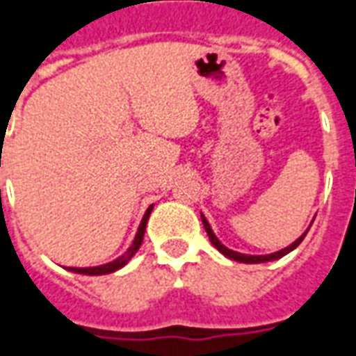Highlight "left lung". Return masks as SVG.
Here are the masks:
<instances>
[{
    "label": "left lung",
    "mask_w": 356,
    "mask_h": 356,
    "mask_svg": "<svg viewBox=\"0 0 356 356\" xmlns=\"http://www.w3.org/2000/svg\"><path fill=\"white\" fill-rule=\"evenodd\" d=\"M202 223H204V229H206V232H208L209 236V242L213 244V246L221 252L223 255H227V257H231V259H234V261H240V263H265V261H273V259H278V257H282V255L290 254L293 248H298L299 244H301V240L305 238V234L303 236H299L291 246L284 248V250H280V252H276V254H270V255H244V254H238V252H232V250H229V248H225L219 240L216 238V234H213V231L209 229V223L206 221V217L202 216Z\"/></svg>",
    "instance_id": "left-lung-1"
}]
</instances>
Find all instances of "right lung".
Masks as SVG:
<instances>
[{"instance_id": "add662e5", "label": "right lung", "mask_w": 356, "mask_h": 356, "mask_svg": "<svg viewBox=\"0 0 356 356\" xmlns=\"http://www.w3.org/2000/svg\"><path fill=\"white\" fill-rule=\"evenodd\" d=\"M150 211H152V206L147 209V213H145V217H143V221H140L139 225V231H137V236H135V240H133L131 248H129L124 255H120L116 261L106 263V265H101V267L70 268V270H74V273H80V275H106V273H114V270H118L120 267H124L125 263L129 261L133 255H135V252L139 250L140 244H143V236H145V229H147V221H148V216H150Z\"/></svg>"}]
</instances>
